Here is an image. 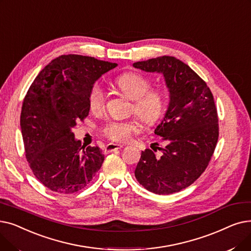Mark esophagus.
<instances>
[{
	"label": "esophagus",
	"mask_w": 251,
	"mask_h": 251,
	"mask_svg": "<svg viewBox=\"0 0 251 251\" xmlns=\"http://www.w3.org/2000/svg\"><path fill=\"white\" fill-rule=\"evenodd\" d=\"M123 145H119V144H113V143H109V144H107L105 147V153H110L112 151L118 150V149H122Z\"/></svg>",
	"instance_id": "1"
}]
</instances>
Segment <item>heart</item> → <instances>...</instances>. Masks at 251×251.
Listing matches in <instances>:
<instances>
[{
	"label": "heart",
	"mask_w": 251,
	"mask_h": 251,
	"mask_svg": "<svg viewBox=\"0 0 251 251\" xmlns=\"http://www.w3.org/2000/svg\"><path fill=\"white\" fill-rule=\"evenodd\" d=\"M114 86L133 100L132 112L136 113L146 125H153L162 116L165 106V94L160 89H150V80L136 73H127L113 80ZM105 93L98 83H94L88 94L89 108L93 113H101L105 108ZM142 126L138 117L126 121H110L103 127L105 137L113 142L125 143L141 132Z\"/></svg>",
	"instance_id": "b5f03b06"
}]
</instances>
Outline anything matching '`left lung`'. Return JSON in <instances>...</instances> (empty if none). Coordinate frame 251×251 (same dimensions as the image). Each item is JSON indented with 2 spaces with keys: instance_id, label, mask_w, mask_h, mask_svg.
<instances>
[{
  "instance_id": "left-lung-1",
  "label": "left lung",
  "mask_w": 251,
  "mask_h": 251,
  "mask_svg": "<svg viewBox=\"0 0 251 251\" xmlns=\"http://www.w3.org/2000/svg\"><path fill=\"white\" fill-rule=\"evenodd\" d=\"M133 65L161 73L170 90L168 111L154 132L165 144L157 147L162 155L142 151L135 176L152 193L173 194L192 185L206 170L219 139L217 107L206 82L175 57L161 56Z\"/></svg>"
}]
</instances>
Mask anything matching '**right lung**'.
I'll return each instance as SVG.
<instances>
[{
    "label": "right lung",
    "instance_id": "1",
    "mask_svg": "<svg viewBox=\"0 0 251 251\" xmlns=\"http://www.w3.org/2000/svg\"><path fill=\"white\" fill-rule=\"evenodd\" d=\"M116 65L61 55L40 71L25 95L20 115L25 157L34 176L53 192H77L101 169L102 150L81 147L71 128L89 115L90 88Z\"/></svg>",
    "mask_w": 251,
    "mask_h": 251
}]
</instances>
